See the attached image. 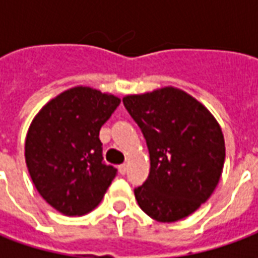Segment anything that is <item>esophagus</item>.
<instances>
[{"label":"esophagus","instance_id":"esophagus-1","mask_svg":"<svg viewBox=\"0 0 258 258\" xmlns=\"http://www.w3.org/2000/svg\"><path fill=\"white\" fill-rule=\"evenodd\" d=\"M118 173L121 174V175H124V174L127 173V164H120V166H118Z\"/></svg>","mask_w":258,"mask_h":258}]
</instances>
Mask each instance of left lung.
Instances as JSON below:
<instances>
[{
	"mask_svg": "<svg viewBox=\"0 0 258 258\" xmlns=\"http://www.w3.org/2000/svg\"><path fill=\"white\" fill-rule=\"evenodd\" d=\"M123 103L151 157L148 179L134 189L140 207L160 222L192 214L216 189L224 167L225 144L216 118L173 87L128 95Z\"/></svg>",
	"mask_w": 258,
	"mask_h": 258,
	"instance_id": "left-lung-1",
	"label": "left lung"
}]
</instances>
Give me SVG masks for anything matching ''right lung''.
<instances>
[{
	"label": "right lung",
	"instance_id": "obj_1",
	"mask_svg": "<svg viewBox=\"0 0 258 258\" xmlns=\"http://www.w3.org/2000/svg\"><path fill=\"white\" fill-rule=\"evenodd\" d=\"M120 99L76 87L48 102L31 123L25 156L38 194L64 216H83L99 205L117 168L102 156L99 130Z\"/></svg>",
	"mask_w": 258,
	"mask_h": 258
}]
</instances>
